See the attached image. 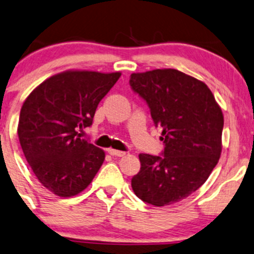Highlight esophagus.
<instances>
[{"mask_svg":"<svg viewBox=\"0 0 254 254\" xmlns=\"http://www.w3.org/2000/svg\"><path fill=\"white\" fill-rule=\"evenodd\" d=\"M108 151H109L110 155H112V156H118V157H121V156H124V155H125L124 151L116 150V149H109Z\"/></svg>","mask_w":254,"mask_h":254,"instance_id":"34e87169","label":"esophagus"}]
</instances>
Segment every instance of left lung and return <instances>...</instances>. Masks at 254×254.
<instances>
[{"instance_id": "obj_1", "label": "left lung", "mask_w": 254, "mask_h": 254, "mask_svg": "<svg viewBox=\"0 0 254 254\" xmlns=\"http://www.w3.org/2000/svg\"><path fill=\"white\" fill-rule=\"evenodd\" d=\"M130 85L150 108L164 143L163 156L139 154L131 187L146 203L169 206L197 190L218 164L224 115L203 81L177 69L132 73Z\"/></svg>"}]
</instances>
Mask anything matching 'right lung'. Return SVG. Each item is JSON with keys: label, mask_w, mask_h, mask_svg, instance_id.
I'll use <instances>...</instances> for the list:
<instances>
[{"label": "right lung", "mask_w": 254, "mask_h": 254, "mask_svg": "<svg viewBox=\"0 0 254 254\" xmlns=\"http://www.w3.org/2000/svg\"><path fill=\"white\" fill-rule=\"evenodd\" d=\"M121 72L69 69L42 81L24 100L17 135L40 183L61 197L81 193L92 182L105 152L81 138L98 104Z\"/></svg>", "instance_id": "right-lung-1"}]
</instances>
